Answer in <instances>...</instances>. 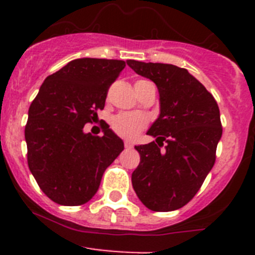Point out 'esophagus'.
I'll use <instances>...</instances> for the list:
<instances>
[{"mask_svg": "<svg viewBox=\"0 0 255 255\" xmlns=\"http://www.w3.org/2000/svg\"><path fill=\"white\" fill-rule=\"evenodd\" d=\"M124 145H125L126 149H131V148L134 147V145H132V143H130V141H128V140H126L125 143H124Z\"/></svg>", "mask_w": 255, "mask_h": 255, "instance_id": "1", "label": "esophagus"}]
</instances>
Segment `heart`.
Here are the masks:
<instances>
[{"instance_id":"1","label":"heart","mask_w":255,"mask_h":255,"mask_svg":"<svg viewBox=\"0 0 255 255\" xmlns=\"http://www.w3.org/2000/svg\"><path fill=\"white\" fill-rule=\"evenodd\" d=\"M148 125V117L140 112H121L112 117V130L125 139L136 138Z\"/></svg>"}]
</instances>
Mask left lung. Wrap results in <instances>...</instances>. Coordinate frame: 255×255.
Listing matches in <instances>:
<instances>
[{"label": "left lung", "mask_w": 255, "mask_h": 255, "mask_svg": "<svg viewBox=\"0 0 255 255\" xmlns=\"http://www.w3.org/2000/svg\"><path fill=\"white\" fill-rule=\"evenodd\" d=\"M128 65L157 85L161 106L147 132L155 141L135 147L140 163L131 175L132 188L150 211H175L194 198L215 164L222 135L220 108L186 69L135 60Z\"/></svg>", "instance_id": "left-lung-1"}]
</instances>
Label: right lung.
<instances>
[{
    "mask_svg": "<svg viewBox=\"0 0 255 255\" xmlns=\"http://www.w3.org/2000/svg\"><path fill=\"white\" fill-rule=\"evenodd\" d=\"M125 61L78 58L47 76L28 112V166L44 194L61 206H82L100 188L106 168L124 150L107 124L103 136L84 125L105 108L108 88Z\"/></svg>",
    "mask_w": 255,
    "mask_h": 255,
    "instance_id": "obj_1",
    "label": "right lung"
}]
</instances>
